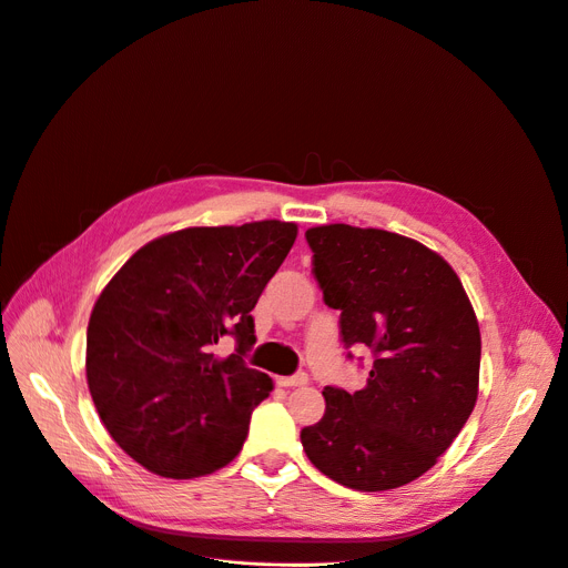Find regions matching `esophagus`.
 Segmentation results:
<instances>
[{
	"mask_svg": "<svg viewBox=\"0 0 568 568\" xmlns=\"http://www.w3.org/2000/svg\"><path fill=\"white\" fill-rule=\"evenodd\" d=\"M277 383H280V387H303V385H307V374L300 372L293 376H282V378H277Z\"/></svg>",
	"mask_w": 568,
	"mask_h": 568,
	"instance_id": "34e87169",
	"label": "esophagus"
}]
</instances>
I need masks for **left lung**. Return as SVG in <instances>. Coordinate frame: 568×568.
<instances>
[{"label":"left lung","instance_id":"obj_1","mask_svg":"<svg viewBox=\"0 0 568 568\" xmlns=\"http://www.w3.org/2000/svg\"><path fill=\"white\" fill-rule=\"evenodd\" d=\"M323 303L339 310L346 357L374 364L357 392L327 385L325 415L300 430L307 458L342 486L376 493L422 477L468 422L481 335L452 265L383 229H307Z\"/></svg>","mask_w":568,"mask_h":568}]
</instances>
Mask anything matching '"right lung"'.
Here are the masks:
<instances>
[{
    "label": "right lung",
    "mask_w": 568,
    "mask_h": 568,
    "mask_svg": "<svg viewBox=\"0 0 568 568\" xmlns=\"http://www.w3.org/2000/svg\"><path fill=\"white\" fill-rule=\"evenodd\" d=\"M297 236L293 222L194 226L132 254L95 300L87 383L114 443L146 470L192 479L239 456L273 378L250 369L252 310ZM224 336L229 358L214 355Z\"/></svg>",
    "instance_id": "add662e5"
}]
</instances>
